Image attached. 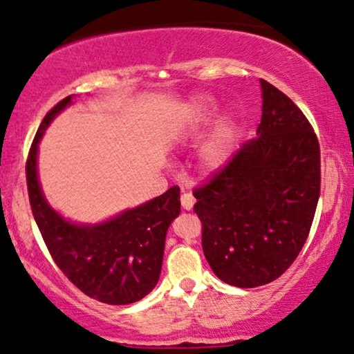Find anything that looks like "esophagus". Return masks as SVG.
<instances>
[{"mask_svg":"<svg viewBox=\"0 0 354 354\" xmlns=\"http://www.w3.org/2000/svg\"><path fill=\"white\" fill-rule=\"evenodd\" d=\"M194 196L191 192H183L181 194V205L185 210H191L192 205H194Z\"/></svg>","mask_w":354,"mask_h":354,"instance_id":"1","label":"esophagus"}]
</instances>
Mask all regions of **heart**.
I'll return each mask as SVG.
<instances>
[{"label": "heart", "instance_id": "obj_1", "mask_svg": "<svg viewBox=\"0 0 354 354\" xmlns=\"http://www.w3.org/2000/svg\"><path fill=\"white\" fill-rule=\"evenodd\" d=\"M207 115V102L199 100L196 105V120H205ZM230 157V133L226 129L220 131L218 134L212 139V142L207 145L204 153H202V162L205 163L207 168L218 169L226 163Z\"/></svg>", "mask_w": 354, "mask_h": 354}]
</instances>
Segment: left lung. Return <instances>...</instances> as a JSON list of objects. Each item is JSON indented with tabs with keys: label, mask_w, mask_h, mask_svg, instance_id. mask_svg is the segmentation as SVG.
I'll return each mask as SVG.
<instances>
[{
	"label": "left lung",
	"mask_w": 354,
	"mask_h": 354,
	"mask_svg": "<svg viewBox=\"0 0 354 354\" xmlns=\"http://www.w3.org/2000/svg\"><path fill=\"white\" fill-rule=\"evenodd\" d=\"M257 136L194 187L202 249L221 281L270 283L288 270L309 236L320 194V147L304 113L261 79Z\"/></svg>",
	"instance_id": "obj_1"
}]
</instances>
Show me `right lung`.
<instances>
[{
    "label": "right lung",
    "mask_w": 354,
    "mask_h": 354,
    "mask_svg": "<svg viewBox=\"0 0 354 354\" xmlns=\"http://www.w3.org/2000/svg\"><path fill=\"white\" fill-rule=\"evenodd\" d=\"M71 103L66 97L46 113L26 163L32 214L56 266L84 295L121 306L142 299L157 285L168 226L180 215V187L122 212L95 226L66 221L41 196L37 180V149L48 122Z\"/></svg>",
    "instance_id": "1"
}]
</instances>
